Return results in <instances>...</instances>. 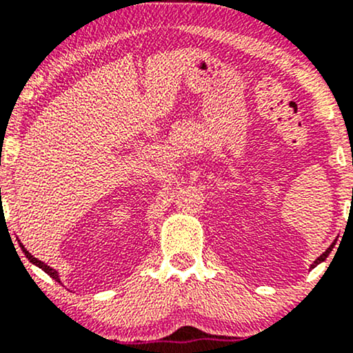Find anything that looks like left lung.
<instances>
[{
  "label": "left lung",
  "instance_id": "8db88e82",
  "mask_svg": "<svg viewBox=\"0 0 353 353\" xmlns=\"http://www.w3.org/2000/svg\"><path fill=\"white\" fill-rule=\"evenodd\" d=\"M334 245H335V244H332V245L329 247V249H327V250H325V252H323L322 255H320V257L317 259V261H315V262H314V264H312V267H315V265H317V264H320V262H323V261H325V259H327V257H329V254L332 252V249H334Z\"/></svg>",
  "mask_w": 353,
  "mask_h": 353
}]
</instances>
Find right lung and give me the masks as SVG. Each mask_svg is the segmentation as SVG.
<instances>
[{
    "instance_id": "right-lung-1",
    "label": "right lung",
    "mask_w": 353,
    "mask_h": 353,
    "mask_svg": "<svg viewBox=\"0 0 353 353\" xmlns=\"http://www.w3.org/2000/svg\"><path fill=\"white\" fill-rule=\"evenodd\" d=\"M21 249H23V252H24V255H26V257H28V259H30V261H31V262H33V264H36V265H38V267H41V269L44 270V272H46L48 275H51V277H52V279H54V281H59V279H58V272H56V270H54V269H51V267H50V265H46V264H44V262H41V261H38V259H36V257H33V255H31L30 252H28V250H26V249H24V245H21Z\"/></svg>"
}]
</instances>
